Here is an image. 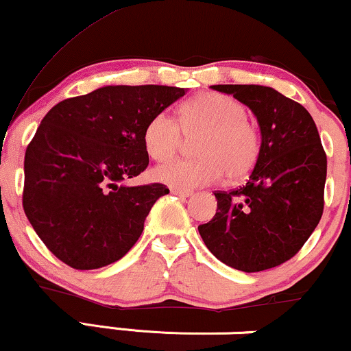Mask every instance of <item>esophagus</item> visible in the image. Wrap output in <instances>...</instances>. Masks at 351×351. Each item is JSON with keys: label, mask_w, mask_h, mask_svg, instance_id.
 Segmentation results:
<instances>
[{"label": "esophagus", "mask_w": 351, "mask_h": 351, "mask_svg": "<svg viewBox=\"0 0 351 351\" xmlns=\"http://www.w3.org/2000/svg\"><path fill=\"white\" fill-rule=\"evenodd\" d=\"M171 193L176 196H181V198H189L193 195L189 189H181V188H171Z\"/></svg>", "instance_id": "34e87169"}]
</instances>
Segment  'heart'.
Masks as SVG:
<instances>
[{
  "label": "heart",
  "instance_id": "b5f03b06",
  "mask_svg": "<svg viewBox=\"0 0 351 351\" xmlns=\"http://www.w3.org/2000/svg\"><path fill=\"white\" fill-rule=\"evenodd\" d=\"M196 138L199 156L155 168L153 178L173 188L191 189L219 181L241 180L256 167L261 136L247 120V108L239 100L216 92H201L180 107L178 122L168 112L153 115L143 132L145 150L156 162L173 158L184 136Z\"/></svg>",
  "mask_w": 351,
  "mask_h": 351
}]
</instances>
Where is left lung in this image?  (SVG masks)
<instances>
[{"label":"left lung","mask_w":351,"mask_h":351,"mask_svg":"<svg viewBox=\"0 0 351 351\" xmlns=\"http://www.w3.org/2000/svg\"><path fill=\"white\" fill-rule=\"evenodd\" d=\"M256 115L261 153L247 183L216 191L198 231L221 263L243 272L277 267L300 251L324 213L327 155L307 108L264 86H211Z\"/></svg>","instance_id":"left-lung-1"}]
</instances>
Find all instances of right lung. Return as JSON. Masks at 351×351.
Returning <instances> with one entry per match:
<instances>
[{"instance_id": "obj_1", "label": "right lung", "mask_w": 351, "mask_h": 351, "mask_svg": "<svg viewBox=\"0 0 351 351\" xmlns=\"http://www.w3.org/2000/svg\"><path fill=\"white\" fill-rule=\"evenodd\" d=\"M186 88L107 86L47 112L24 156L23 208L46 247L77 271L134 247L162 183L127 186L148 167L143 132Z\"/></svg>"}]
</instances>
